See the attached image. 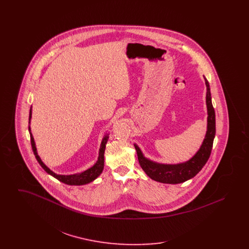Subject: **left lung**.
Instances as JSON below:
<instances>
[{"label": "left lung", "mask_w": 249, "mask_h": 249, "mask_svg": "<svg viewBox=\"0 0 249 249\" xmlns=\"http://www.w3.org/2000/svg\"><path fill=\"white\" fill-rule=\"evenodd\" d=\"M206 85V107H207V130L200 149L191 159L178 164L158 163L146 159L139 146L134 143L139 163L144 173L155 181L164 184H179L194 178L207 162L213 147L215 135V115L212 105L210 86L204 77Z\"/></svg>", "instance_id": "obj_1"}]
</instances>
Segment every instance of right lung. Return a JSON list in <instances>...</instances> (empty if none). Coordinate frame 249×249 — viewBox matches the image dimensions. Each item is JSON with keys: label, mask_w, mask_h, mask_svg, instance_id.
<instances>
[{"label": "right lung", "mask_w": 249, "mask_h": 249, "mask_svg": "<svg viewBox=\"0 0 249 249\" xmlns=\"http://www.w3.org/2000/svg\"><path fill=\"white\" fill-rule=\"evenodd\" d=\"M31 119H32V107L30 109V117H29V123H31ZM29 131H30V135H31V142H32V147H33V151L36 155V160L39 162V164L42 166V168L48 173V175L52 176L53 178H57L60 182L67 184V185H71V186H81V185H86L89 184L92 181H94L96 178H98L103 170H104V166H105V150H106V144H107L108 138H109V134L107 133L103 140L101 142V146H100V150H99V157H98V160L96 161L94 165L89 169H87L86 171H83L81 173L78 174H74V175H57L55 174L53 171H51L48 166L46 165L42 160L40 159L39 155L37 153V149H36V142L34 139V136L31 132V127L29 126Z\"/></svg>", "instance_id": "obj_1"}]
</instances>
